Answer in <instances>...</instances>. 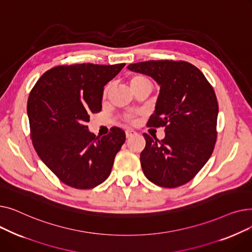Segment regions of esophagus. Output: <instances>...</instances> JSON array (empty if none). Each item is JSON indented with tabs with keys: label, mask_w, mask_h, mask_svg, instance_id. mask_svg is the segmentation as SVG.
<instances>
[{
	"label": "esophagus",
	"mask_w": 252,
	"mask_h": 252,
	"mask_svg": "<svg viewBox=\"0 0 252 252\" xmlns=\"http://www.w3.org/2000/svg\"><path fill=\"white\" fill-rule=\"evenodd\" d=\"M135 135H137V131L134 130V129H126V138H130V137H133V136H135Z\"/></svg>",
	"instance_id": "34e87169"
}]
</instances>
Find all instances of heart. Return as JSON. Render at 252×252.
I'll return each instance as SVG.
<instances>
[{
    "label": "heart",
    "mask_w": 252,
    "mask_h": 252,
    "mask_svg": "<svg viewBox=\"0 0 252 252\" xmlns=\"http://www.w3.org/2000/svg\"><path fill=\"white\" fill-rule=\"evenodd\" d=\"M128 85L131 89V91L135 92L141 88H151V81L148 76H146L145 74H141V73H136L130 75L128 77ZM110 91V85L105 86L102 92V98L106 99L108 96V93ZM125 121L128 124H134L136 121V114L133 113H128L125 116Z\"/></svg>",
    "instance_id": "b5f03b06"
}]
</instances>
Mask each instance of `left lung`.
<instances>
[{
    "label": "left lung",
    "mask_w": 252,
    "mask_h": 252,
    "mask_svg": "<svg viewBox=\"0 0 252 252\" xmlns=\"http://www.w3.org/2000/svg\"><path fill=\"white\" fill-rule=\"evenodd\" d=\"M160 86L148 127H164L161 141L144 133L140 155L146 178L157 186L177 188L191 181L209 159L217 142L219 104L204 74L186 61L151 60L129 64Z\"/></svg>",
    "instance_id": "8db88e82"
}]
</instances>
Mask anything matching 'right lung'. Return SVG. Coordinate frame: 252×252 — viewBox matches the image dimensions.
<instances>
[{
	"instance_id": "obj_1",
	"label": "right lung",
	"mask_w": 252,
	"mask_h": 252,
	"mask_svg": "<svg viewBox=\"0 0 252 252\" xmlns=\"http://www.w3.org/2000/svg\"><path fill=\"white\" fill-rule=\"evenodd\" d=\"M126 63L59 65L39 77L28 100L31 138L42 161L62 183L92 189L107 179L126 141L117 126L108 135L90 133L92 113L102 110L104 86Z\"/></svg>"
}]
</instances>
